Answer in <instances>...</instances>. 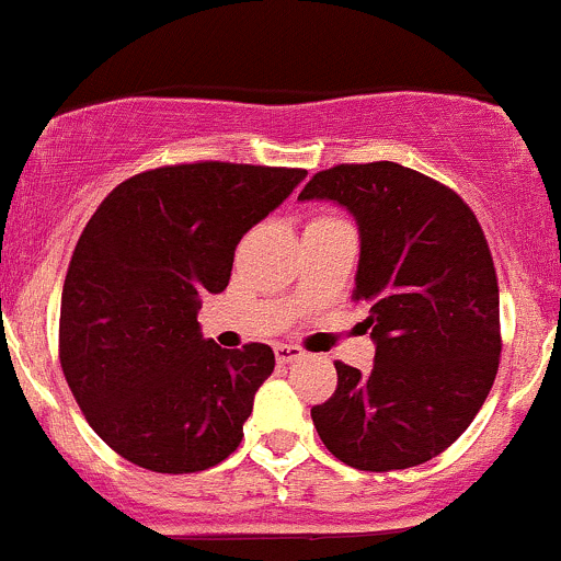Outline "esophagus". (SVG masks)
<instances>
[{"label":"esophagus","mask_w":561,"mask_h":561,"mask_svg":"<svg viewBox=\"0 0 561 561\" xmlns=\"http://www.w3.org/2000/svg\"><path fill=\"white\" fill-rule=\"evenodd\" d=\"M274 355H276V364L287 366V364H293V360L301 358L304 353H301V347H293V344H276Z\"/></svg>","instance_id":"34e87169"}]
</instances>
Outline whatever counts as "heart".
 I'll return each instance as SVG.
<instances>
[{"instance_id":"b5f03b06","label":"heart","mask_w":561,"mask_h":561,"mask_svg":"<svg viewBox=\"0 0 561 561\" xmlns=\"http://www.w3.org/2000/svg\"><path fill=\"white\" fill-rule=\"evenodd\" d=\"M325 222H336V219H325V217H317V219H312V225H325Z\"/></svg>"}]
</instances>
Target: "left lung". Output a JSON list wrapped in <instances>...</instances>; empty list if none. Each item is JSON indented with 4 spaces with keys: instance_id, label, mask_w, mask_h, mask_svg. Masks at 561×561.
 Instances as JSON below:
<instances>
[{
    "instance_id": "left-lung-1",
    "label": "left lung",
    "mask_w": 561,
    "mask_h": 561,
    "mask_svg": "<svg viewBox=\"0 0 561 561\" xmlns=\"http://www.w3.org/2000/svg\"><path fill=\"white\" fill-rule=\"evenodd\" d=\"M298 201H331L358 225L353 301L369 312L375 366L336 360L312 410L322 445L366 472L417 467L456 443L494 386L500 287L472 208L399 162L336 165Z\"/></svg>"
}]
</instances>
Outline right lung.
Instances as JSON below:
<instances>
[{
  "label": "right lung",
  "mask_w": 561,
  "mask_h": 561,
  "mask_svg": "<svg viewBox=\"0 0 561 561\" xmlns=\"http://www.w3.org/2000/svg\"><path fill=\"white\" fill-rule=\"evenodd\" d=\"M301 168H157L122 181L83 228L61 290L59 358L89 426L151 472H201L244 437L268 344L203 339L201 296L222 293L247 230Z\"/></svg>",
  "instance_id": "add662e5"
}]
</instances>
